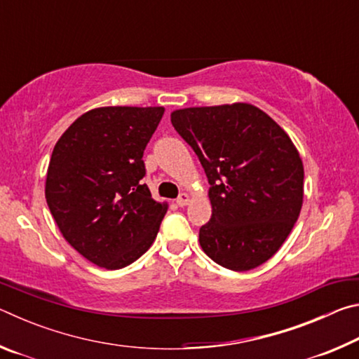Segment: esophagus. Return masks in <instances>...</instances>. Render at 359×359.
Masks as SVG:
<instances>
[{
	"mask_svg": "<svg viewBox=\"0 0 359 359\" xmlns=\"http://www.w3.org/2000/svg\"><path fill=\"white\" fill-rule=\"evenodd\" d=\"M188 203H190V194L182 193L180 196L177 198V205H180V208H184V205H187Z\"/></svg>",
	"mask_w": 359,
	"mask_h": 359,
	"instance_id": "1",
	"label": "esophagus"
}]
</instances>
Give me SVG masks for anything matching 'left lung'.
I'll use <instances>...</instances> for the list:
<instances>
[{"mask_svg": "<svg viewBox=\"0 0 359 359\" xmlns=\"http://www.w3.org/2000/svg\"><path fill=\"white\" fill-rule=\"evenodd\" d=\"M210 184L212 217L199 244L217 264L250 271L282 247L299 217L304 166L293 141L248 102L171 114Z\"/></svg>", "mask_w": 359, "mask_h": 359, "instance_id": "8db88e82", "label": "left lung"}]
</instances>
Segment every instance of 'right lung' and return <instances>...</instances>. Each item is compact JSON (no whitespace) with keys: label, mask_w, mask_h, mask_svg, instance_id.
I'll return each mask as SVG.
<instances>
[{"label":"right lung","mask_w":359,"mask_h":359,"mask_svg":"<svg viewBox=\"0 0 359 359\" xmlns=\"http://www.w3.org/2000/svg\"><path fill=\"white\" fill-rule=\"evenodd\" d=\"M165 107H96L82 114L53 147L46 199L68 244L104 269L142 257L168 203L142 184V155Z\"/></svg>","instance_id":"add662e5"}]
</instances>
